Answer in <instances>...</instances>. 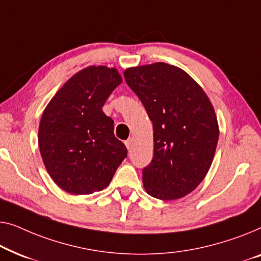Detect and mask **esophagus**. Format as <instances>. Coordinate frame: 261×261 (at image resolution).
Listing matches in <instances>:
<instances>
[{"label": "esophagus", "instance_id": "1", "mask_svg": "<svg viewBox=\"0 0 261 261\" xmlns=\"http://www.w3.org/2000/svg\"><path fill=\"white\" fill-rule=\"evenodd\" d=\"M125 145H126V148L130 150L132 148V145H134V139H132V138L127 139V141H125Z\"/></svg>", "mask_w": 261, "mask_h": 261}]
</instances>
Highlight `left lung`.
<instances>
[{
	"instance_id": "obj_1",
	"label": "left lung",
	"mask_w": 261,
	"mask_h": 261,
	"mask_svg": "<svg viewBox=\"0 0 261 261\" xmlns=\"http://www.w3.org/2000/svg\"><path fill=\"white\" fill-rule=\"evenodd\" d=\"M124 78L153 127V157L143 169L146 193L177 200L192 193L212 166L219 125L201 86L176 66L155 62L127 68Z\"/></svg>"
}]
</instances>
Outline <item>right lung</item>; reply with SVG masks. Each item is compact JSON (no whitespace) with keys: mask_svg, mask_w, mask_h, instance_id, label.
Wrapping results in <instances>:
<instances>
[{"mask_svg":"<svg viewBox=\"0 0 261 261\" xmlns=\"http://www.w3.org/2000/svg\"><path fill=\"white\" fill-rule=\"evenodd\" d=\"M122 76L116 68L90 66L65 83L46 106L39 148L53 181L73 195L92 194L111 182L127 149L102 112Z\"/></svg>","mask_w":261,"mask_h":261,"instance_id":"right-lung-1","label":"right lung"}]
</instances>
